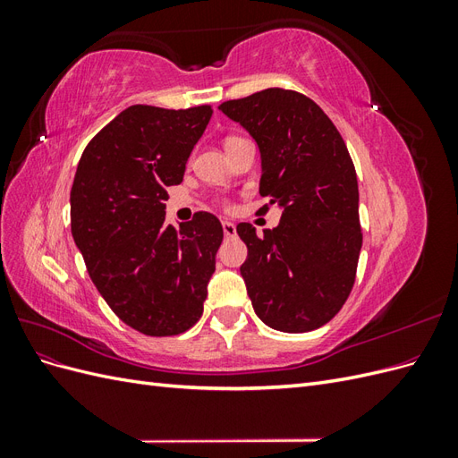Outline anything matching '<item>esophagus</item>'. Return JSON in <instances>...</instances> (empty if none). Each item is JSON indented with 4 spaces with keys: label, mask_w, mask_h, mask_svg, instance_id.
Wrapping results in <instances>:
<instances>
[{
    "label": "esophagus",
    "mask_w": 458,
    "mask_h": 458,
    "mask_svg": "<svg viewBox=\"0 0 458 458\" xmlns=\"http://www.w3.org/2000/svg\"><path fill=\"white\" fill-rule=\"evenodd\" d=\"M221 225H224V234H225V237H234V234H237V227H234L231 221H224V224H221Z\"/></svg>",
    "instance_id": "esophagus-1"
}]
</instances>
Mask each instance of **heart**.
<instances>
[{"label":"heart","mask_w":458,"mask_h":458,"mask_svg":"<svg viewBox=\"0 0 458 458\" xmlns=\"http://www.w3.org/2000/svg\"><path fill=\"white\" fill-rule=\"evenodd\" d=\"M241 137H229V140L225 141V145H231V143H234V141H239ZM221 206L224 208H231V202L229 200H221Z\"/></svg>","instance_id":"b5f03b06"}]
</instances>
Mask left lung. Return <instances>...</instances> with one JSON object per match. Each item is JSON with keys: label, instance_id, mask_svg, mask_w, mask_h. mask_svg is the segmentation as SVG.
I'll use <instances>...</instances> for the list:
<instances>
[{"label": "left lung", "instance_id": "left-lung-1", "mask_svg": "<svg viewBox=\"0 0 458 458\" xmlns=\"http://www.w3.org/2000/svg\"><path fill=\"white\" fill-rule=\"evenodd\" d=\"M261 152V197L281 204V224L256 234L237 227L248 248L241 275L256 315L281 332L327 325L348 300L363 233L355 165L321 106L294 89L269 88L219 105Z\"/></svg>", "mask_w": 458, "mask_h": 458}]
</instances>
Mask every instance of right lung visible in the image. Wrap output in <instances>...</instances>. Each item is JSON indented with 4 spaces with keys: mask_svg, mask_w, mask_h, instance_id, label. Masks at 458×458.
Segmentation results:
<instances>
[{
    "mask_svg": "<svg viewBox=\"0 0 458 458\" xmlns=\"http://www.w3.org/2000/svg\"><path fill=\"white\" fill-rule=\"evenodd\" d=\"M212 105H133L84 148L71 191V227L99 294L120 321L147 336H175L204 310L224 241L219 219L197 212L165 224L168 187L183 182Z\"/></svg>",
    "mask_w": 458,
    "mask_h": 458,
    "instance_id": "add662e5",
    "label": "right lung"
}]
</instances>
